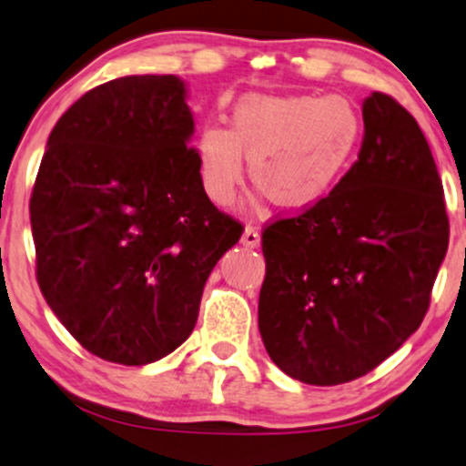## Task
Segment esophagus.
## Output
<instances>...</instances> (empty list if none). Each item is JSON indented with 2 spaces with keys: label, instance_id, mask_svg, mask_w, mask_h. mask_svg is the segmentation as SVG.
Here are the masks:
<instances>
[{
  "label": "esophagus",
  "instance_id": "34e87169",
  "mask_svg": "<svg viewBox=\"0 0 466 466\" xmlns=\"http://www.w3.org/2000/svg\"><path fill=\"white\" fill-rule=\"evenodd\" d=\"M259 242H261L259 231H257L255 227H250V224H248V227H246L244 233H242V244L246 246V248H257Z\"/></svg>",
  "mask_w": 466,
  "mask_h": 466
}]
</instances>
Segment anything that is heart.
Returning <instances> with one entry per match:
<instances>
[{"label": "heart", "instance_id": "heart-1", "mask_svg": "<svg viewBox=\"0 0 466 466\" xmlns=\"http://www.w3.org/2000/svg\"><path fill=\"white\" fill-rule=\"evenodd\" d=\"M359 137V114L341 96L250 95L235 107L233 127L200 131V177L211 200L231 205L248 155L252 183L274 205L304 209L337 186Z\"/></svg>", "mask_w": 466, "mask_h": 466}]
</instances>
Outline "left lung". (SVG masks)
I'll list each match as a JSON object with an SVG mask.
<instances>
[{
	"mask_svg": "<svg viewBox=\"0 0 466 466\" xmlns=\"http://www.w3.org/2000/svg\"><path fill=\"white\" fill-rule=\"evenodd\" d=\"M363 125L359 159L329 197L261 235L263 346L318 387L376 370L421 326L450 244L443 183L412 114L373 93Z\"/></svg>",
	"mask_w": 466,
	"mask_h": 466,
	"instance_id": "obj_1",
	"label": "left lung"
}]
</instances>
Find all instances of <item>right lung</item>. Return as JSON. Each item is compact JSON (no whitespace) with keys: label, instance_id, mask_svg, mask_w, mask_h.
Returning <instances> with one entry per match:
<instances>
[{"label":"right lung","instance_id":"obj_1","mask_svg":"<svg viewBox=\"0 0 466 466\" xmlns=\"http://www.w3.org/2000/svg\"><path fill=\"white\" fill-rule=\"evenodd\" d=\"M175 75L88 90L49 134L30 198L36 280L90 354L164 359L192 335L218 259L244 227L211 203Z\"/></svg>","mask_w":466,"mask_h":466}]
</instances>
